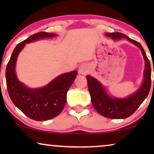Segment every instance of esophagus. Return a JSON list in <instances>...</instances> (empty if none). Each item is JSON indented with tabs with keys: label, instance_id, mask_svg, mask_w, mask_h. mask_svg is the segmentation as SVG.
Segmentation results:
<instances>
[{
	"label": "esophagus",
	"instance_id": "obj_1",
	"mask_svg": "<svg viewBox=\"0 0 154 154\" xmlns=\"http://www.w3.org/2000/svg\"><path fill=\"white\" fill-rule=\"evenodd\" d=\"M88 70H89V66H88V64H82L80 65L79 68V74H86L88 72Z\"/></svg>",
	"mask_w": 154,
	"mask_h": 154
}]
</instances>
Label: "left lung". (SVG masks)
<instances>
[{
    "instance_id": "8db88e82",
    "label": "left lung",
    "mask_w": 154,
    "mask_h": 154,
    "mask_svg": "<svg viewBox=\"0 0 154 154\" xmlns=\"http://www.w3.org/2000/svg\"><path fill=\"white\" fill-rule=\"evenodd\" d=\"M105 35L119 41L126 38L141 50L145 62L142 85L136 91L126 97H117L109 93L100 81L91 75H86L88 90L91 97L92 104L96 111L103 116L111 119H123L129 117L135 111L148 96L151 88V64L142 46L123 33L119 32L106 33ZM154 71V69H153ZM154 85V83H153Z\"/></svg>"
}]
</instances>
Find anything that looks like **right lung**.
Here are the masks:
<instances>
[{"label":"right lung","instance_id":"add662e5","mask_svg":"<svg viewBox=\"0 0 154 154\" xmlns=\"http://www.w3.org/2000/svg\"><path fill=\"white\" fill-rule=\"evenodd\" d=\"M56 35L47 32L31 35L16 46L6 67V84L12 102L22 112L35 121L52 119L62 112L66 104L67 91L76 78L78 71L62 73L43 87L31 88L19 81L15 69L17 60L26 44Z\"/></svg>","mask_w":154,"mask_h":154}]
</instances>
